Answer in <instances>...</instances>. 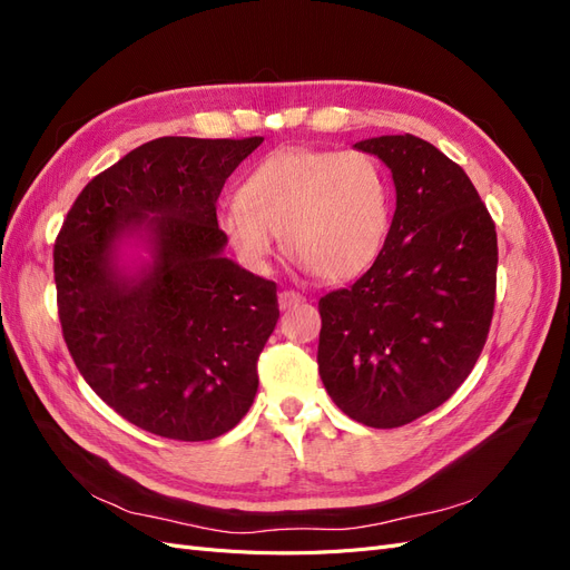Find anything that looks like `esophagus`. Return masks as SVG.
<instances>
[{"instance_id": "esophagus-1", "label": "esophagus", "mask_w": 570, "mask_h": 570, "mask_svg": "<svg viewBox=\"0 0 570 570\" xmlns=\"http://www.w3.org/2000/svg\"><path fill=\"white\" fill-rule=\"evenodd\" d=\"M278 302H281V308H292V306L302 304L304 297L299 295V292H295V289H283L281 295H278Z\"/></svg>"}]
</instances>
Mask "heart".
I'll use <instances>...</instances> for the list:
<instances>
[{
    "instance_id": "1",
    "label": "heart",
    "mask_w": 570,
    "mask_h": 570,
    "mask_svg": "<svg viewBox=\"0 0 570 570\" xmlns=\"http://www.w3.org/2000/svg\"><path fill=\"white\" fill-rule=\"evenodd\" d=\"M392 223L387 170L361 149H281L256 164L239 204L218 228L249 268H264L275 237L285 254L323 283L364 275L383 254Z\"/></svg>"
}]
</instances>
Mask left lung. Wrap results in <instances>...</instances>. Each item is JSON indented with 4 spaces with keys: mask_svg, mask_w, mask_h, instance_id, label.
I'll use <instances>...</instances> for the list:
<instances>
[{
    "mask_svg": "<svg viewBox=\"0 0 570 570\" xmlns=\"http://www.w3.org/2000/svg\"><path fill=\"white\" fill-rule=\"evenodd\" d=\"M390 170L387 243L361 278L318 302V371L333 402L368 428L444 404L485 347L497 297V230L465 170L416 135L354 145Z\"/></svg>",
    "mask_w": 570,
    "mask_h": 570,
    "instance_id": "1",
    "label": "left lung"
}]
</instances>
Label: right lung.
<instances>
[{
	"mask_svg": "<svg viewBox=\"0 0 570 570\" xmlns=\"http://www.w3.org/2000/svg\"><path fill=\"white\" fill-rule=\"evenodd\" d=\"M262 142L151 140L85 185L57 235L66 347L99 400L151 435L214 440L254 402L278 287L220 254L216 202ZM137 222L153 228L158 258L140 282H124L110 247Z\"/></svg>",
	"mask_w": 570,
	"mask_h": 570,
	"instance_id": "obj_1",
	"label": "right lung"
}]
</instances>
